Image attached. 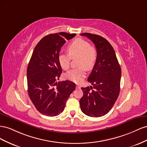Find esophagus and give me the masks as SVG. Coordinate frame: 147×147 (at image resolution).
Listing matches in <instances>:
<instances>
[{
	"label": "esophagus",
	"mask_w": 147,
	"mask_h": 147,
	"mask_svg": "<svg viewBox=\"0 0 147 147\" xmlns=\"http://www.w3.org/2000/svg\"><path fill=\"white\" fill-rule=\"evenodd\" d=\"M76 88H77V89H79V88H80V86H79V85H77L76 86Z\"/></svg>",
	"instance_id": "34e87169"
}]
</instances>
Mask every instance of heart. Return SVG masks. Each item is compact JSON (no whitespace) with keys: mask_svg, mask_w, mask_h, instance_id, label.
<instances>
[{"mask_svg":"<svg viewBox=\"0 0 147 147\" xmlns=\"http://www.w3.org/2000/svg\"><path fill=\"white\" fill-rule=\"evenodd\" d=\"M69 54L61 53L58 56V62L61 68L66 70L69 68L71 58H79L78 65L79 68L69 71L66 78L76 83L81 82L86 75V69L91 70L98 58V51L89 42L78 38L71 42L67 47Z\"/></svg>","mask_w":147,"mask_h":147,"instance_id":"1","label":"heart"}]
</instances>
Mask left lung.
I'll use <instances>...</instances> for the list:
<instances>
[{
    "mask_svg": "<svg viewBox=\"0 0 147 147\" xmlns=\"http://www.w3.org/2000/svg\"><path fill=\"white\" fill-rule=\"evenodd\" d=\"M92 41L98 51V58L87 81L93 87H81V111L91 117L105 115L114 105L120 92L121 69L114 49L104 37L82 33Z\"/></svg>",
    "mask_w": 147,
    "mask_h": 147,
    "instance_id": "1",
    "label": "left lung"
}]
</instances>
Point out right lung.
<instances>
[{"mask_svg":"<svg viewBox=\"0 0 147 147\" xmlns=\"http://www.w3.org/2000/svg\"><path fill=\"white\" fill-rule=\"evenodd\" d=\"M76 36L61 32L44 37L36 46L27 68L28 94L41 114L55 116L63 111L76 84L69 80L57 82L62 72L58 62L60 49Z\"/></svg>","mask_w":147,"mask_h":147,"instance_id":"right-lung-1","label":"right lung"}]
</instances>
